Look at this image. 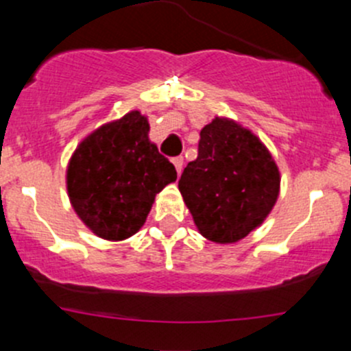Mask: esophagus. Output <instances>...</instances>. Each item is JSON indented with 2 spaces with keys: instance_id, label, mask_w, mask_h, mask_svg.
Masks as SVG:
<instances>
[{
  "instance_id": "1",
  "label": "esophagus",
  "mask_w": 351,
  "mask_h": 351,
  "mask_svg": "<svg viewBox=\"0 0 351 351\" xmlns=\"http://www.w3.org/2000/svg\"><path fill=\"white\" fill-rule=\"evenodd\" d=\"M173 165H175V168H176V173H182V169H183V158L182 156H176V158H173Z\"/></svg>"
}]
</instances>
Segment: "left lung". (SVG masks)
<instances>
[{"mask_svg": "<svg viewBox=\"0 0 351 351\" xmlns=\"http://www.w3.org/2000/svg\"><path fill=\"white\" fill-rule=\"evenodd\" d=\"M178 189L204 238L238 243L274 208L280 171L260 137L236 120L215 117L200 130L198 156L183 169Z\"/></svg>", "mask_w": 351, "mask_h": 351, "instance_id": "obj_1", "label": "left lung"}]
</instances>
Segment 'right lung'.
Listing matches in <instances>:
<instances>
[{
  "label": "right lung",
  "mask_w": 351,
  "mask_h": 351,
  "mask_svg": "<svg viewBox=\"0 0 351 351\" xmlns=\"http://www.w3.org/2000/svg\"><path fill=\"white\" fill-rule=\"evenodd\" d=\"M175 180V166L149 141V122L139 110L84 137L66 171L74 212L93 234L107 241L136 234L156 195Z\"/></svg>",
  "instance_id": "obj_1"
}]
</instances>
